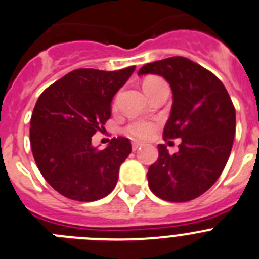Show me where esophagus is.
<instances>
[{"mask_svg": "<svg viewBox=\"0 0 259 259\" xmlns=\"http://www.w3.org/2000/svg\"><path fill=\"white\" fill-rule=\"evenodd\" d=\"M141 148V144L140 143H132V150H135V152H136L137 149H140Z\"/></svg>", "mask_w": 259, "mask_h": 259, "instance_id": "1", "label": "esophagus"}]
</instances>
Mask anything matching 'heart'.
<instances>
[{
    "mask_svg": "<svg viewBox=\"0 0 259 259\" xmlns=\"http://www.w3.org/2000/svg\"><path fill=\"white\" fill-rule=\"evenodd\" d=\"M157 81H161V79H158V77H149V79H146L144 81V85L157 83ZM153 130H154V123L139 119V120L131 122L125 127V134L131 137V139H134V140H146L153 132Z\"/></svg>",
    "mask_w": 259,
    "mask_h": 259,
    "instance_id": "1",
    "label": "heart"
}]
</instances>
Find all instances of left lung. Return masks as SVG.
Here are the masks:
<instances>
[{
    "label": "left lung",
    "instance_id": "obj_1",
    "mask_svg": "<svg viewBox=\"0 0 259 259\" xmlns=\"http://www.w3.org/2000/svg\"><path fill=\"white\" fill-rule=\"evenodd\" d=\"M159 75L170 84L172 106L164 139H182L170 154L158 145L157 162L148 170L149 188L157 197L185 202L198 197L224 170L232 149L236 111L227 89L206 68L184 57L143 66L139 75Z\"/></svg>",
    "mask_w": 259,
    "mask_h": 259
}]
</instances>
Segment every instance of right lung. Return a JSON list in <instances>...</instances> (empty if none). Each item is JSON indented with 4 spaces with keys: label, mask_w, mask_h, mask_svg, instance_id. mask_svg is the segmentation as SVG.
Listing matches in <instances>:
<instances>
[{
    "label": "right lung",
    "mask_w": 259,
    "mask_h": 259,
    "mask_svg": "<svg viewBox=\"0 0 259 259\" xmlns=\"http://www.w3.org/2000/svg\"><path fill=\"white\" fill-rule=\"evenodd\" d=\"M135 68H79L38 97L29 130L32 153L41 175L62 196L89 202L115 188L119 167L132 150L130 139L114 137L100 150L92 136L111 116L113 97Z\"/></svg>",
    "instance_id": "obj_1"
}]
</instances>
